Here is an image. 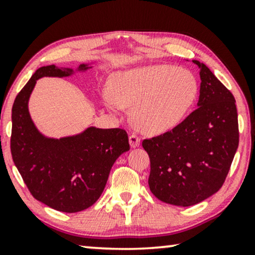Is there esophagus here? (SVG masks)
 I'll list each match as a JSON object with an SVG mask.
<instances>
[{"mask_svg":"<svg viewBox=\"0 0 255 255\" xmlns=\"http://www.w3.org/2000/svg\"><path fill=\"white\" fill-rule=\"evenodd\" d=\"M128 141H130V146L132 148L138 147V146L140 145V138H139L138 135L134 133L130 134V137H128Z\"/></svg>","mask_w":255,"mask_h":255,"instance_id":"esophagus-1","label":"esophagus"}]
</instances>
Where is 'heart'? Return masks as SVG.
<instances>
[{
	"instance_id": "1",
	"label": "heart",
	"mask_w": 255,
	"mask_h": 255,
	"mask_svg": "<svg viewBox=\"0 0 255 255\" xmlns=\"http://www.w3.org/2000/svg\"><path fill=\"white\" fill-rule=\"evenodd\" d=\"M198 93L195 76L172 66L153 65L117 72L111 76L109 94L115 104L133 108L134 127L159 134L177 127L194 106Z\"/></svg>"
}]
</instances>
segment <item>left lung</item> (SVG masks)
Instances as JSON below:
<instances>
[{
  "label": "left lung",
  "instance_id": "left-lung-1",
  "mask_svg": "<svg viewBox=\"0 0 255 255\" xmlns=\"http://www.w3.org/2000/svg\"><path fill=\"white\" fill-rule=\"evenodd\" d=\"M197 109L161 135L145 139L152 194L165 203L190 207L217 193L238 148V114L231 92L203 62Z\"/></svg>",
  "mask_w": 255,
  "mask_h": 255
}]
</instances>
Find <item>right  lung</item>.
<instances>
[{
	"mask_svg": "<svg viewBox=\"0 0 255 255\" xmlns=\"http://www.w3.org/2000/svg\"><path fill=\"white\" fill-rule=\"evenodd\" d=\"M92 64H81L75 69L55 65L38 68L12 106L13 163L36 200L69 214L85 210L99 200L111 167L130 149L128 133L122 128L89 127L73 135L47 137L31 118L29 100L37 80L67 78L88 71Z\"/></svg>",
	"mask_w": 255,
	"mask_h": 255,
	"instance_id": "1",
	"label": "right lung"
}]
</instances>
